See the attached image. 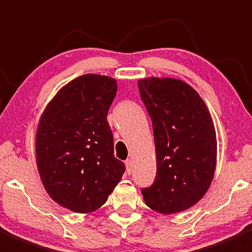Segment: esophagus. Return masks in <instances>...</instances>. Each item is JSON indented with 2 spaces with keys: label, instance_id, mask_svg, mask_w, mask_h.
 Listing matches in <instances>:
<instances>
[{
  "label": "esophagus",
  "instance_id": "1",
  "mask_svg": "<svg viewBox=\"0 0 252 252\" xmlns=\"http://www.w3.org/2000/svg\"><path fill=\"white\" fill-rule=\"evenodd\" d=\"M126 173L130 174L131 171H133V161H131V159H126Z\"/></svg>",
  "mask_w": 252,
  "mask_h": 252
}]
</instances>
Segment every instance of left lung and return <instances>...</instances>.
<instances>
[{
    "instance_id": "8db88e82",
    "label": "left lung",
    "mask_w": 252,
    "mask_h": 252,
    "mask_svg": "<svg viewBox=\"0 0 252 252\" xmlns=\"http://www.w3.org/2000/svg\"><path fill=\"white\" fill-rule=\"evenodd\" d=\"M142 102L152 121L157 173L142 189L145 202L163 215L182 212L210 189L217 163V138L207 106L180 79L138 80Z\"/></svg>"
}]
</instances>
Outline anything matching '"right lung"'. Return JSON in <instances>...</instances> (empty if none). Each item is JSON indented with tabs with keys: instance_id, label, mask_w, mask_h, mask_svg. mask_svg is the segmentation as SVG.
Wrapping results in <instances>:
<instances>
[{
	"instance_id": "obj_1",
	"label": "right lung",
	"mask_w": 252,
	"mask_h": 252,
	"mask_svg": "<svg viewBox=\"0 0 252 252\" xmlns=\"http://www.w3.org/2000/svg\"><path fill=\"white\" fill-rule=\"evenodd\" d=\"M117 80L100 74L73 79L57 91L40 117L35 154L51 199L77 213L98 210L126 167L114 157L107 112Z\"/></svg>"
}]
</instances>
